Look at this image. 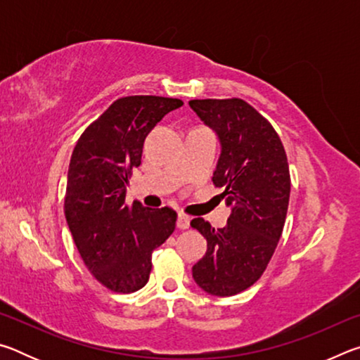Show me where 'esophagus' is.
Returning a JSON list of instances; mask_svg holds the SVG:
<instances>
[{"instance_id": "34e87169", "label": "esophagus", "mask_w": 360, "mask_h": 360, "mask_svg": "<svg viewBox=\"0 0 360 360\" xmlns=\"http://www.w3.org/2000/svg\"><path fill=\"white\" fill-rule=\"evenodd\" d=\"M176 225H178V229H181V230L188 229V227H191V217H188L187 214H184V212H179L178 221H176Z\"/></svg>"}]
</instances>
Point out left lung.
Returning a JSON list of instances; mask_svg holds the SVG:
<instances>
[{"label": "left lung", "mask_w": 360, "mask_h": 360, "mask_svg": "<svg viewBox=\"0 0 360 360\" xmlns=\"http://www.w3.org/2000/svg\"><path fill=\"white\" fill-rule=\"evenodd\" d=\"M188 105L221 139L212 184L231 206L224 229L192 219V227L208 241L192 275L211 295H236L264 275L281 238L290 195L288 155L273 125L245 100L206 98Z\"/></svg>", "instance_id": "8db88e82"}]
</instances>
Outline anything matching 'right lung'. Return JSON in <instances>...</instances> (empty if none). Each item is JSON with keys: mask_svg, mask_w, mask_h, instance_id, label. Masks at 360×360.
<instances>
[{"mask_svg": "<svg viewBox=\"0 0 360 360\" xmlns=\"http://www.w3.org/2000/svg\"><path fill=\"white\" fill-rule=\"evenodd\" d=\"M184 103L155 95L115 100L84 130L72 150L65 216L79 254L96 281L131 294L149 281L152 251L176 227V211L127 205V184L141 165L143 144L157 122Z\"/></svg>", "mask_w": 360, "mask_h": 360, "instance_id": "right-lung-1", "label": "right lung"}]
</instances>
